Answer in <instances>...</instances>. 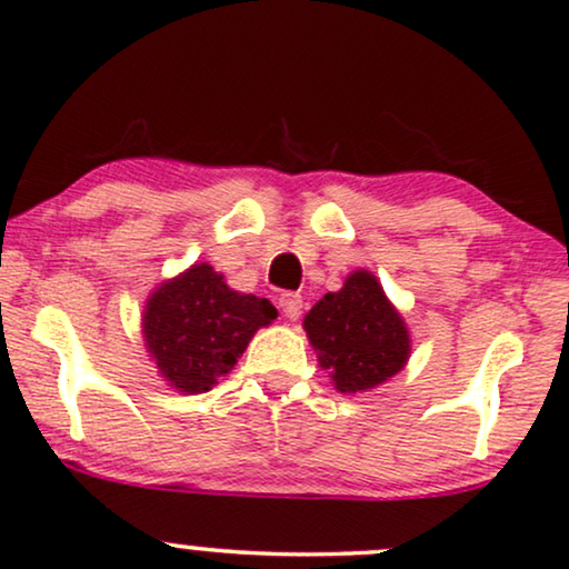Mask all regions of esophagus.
<instances>
[{
    "mask_svg": "<svg viewBox=\"0 0 569 569\" xmlns=\"http://www.w3.org/2000/svg\"><path fill=\"white\" fill-rule=\"evenodd\" d=\"M278 305H280V309H283L286 318H289V320H299L301 307H305V301H301L299 293H283Z\"/></svg>",
    "mask_w": 569,
    "mask_h": 569,
    "instance_id": "obj_1",
    "label": "esophagus"
}]
</instances>
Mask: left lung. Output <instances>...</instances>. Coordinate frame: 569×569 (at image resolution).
Wrapping results in <instances>:
<instances>
[{"mask_svg":"<svg viewBox=\"0 0 569 569\" xmlns=\"http://www.w3.org/2000/svg\"><path fill=\"white\" fill-rule=\"evenodd\" d=\"M305 330L341 393L370 391L409 359V330L368 270H355L343 289L326 293L307 312Z\"/></svg>","mask_w":569,"mask_h":569,"instance_id":"obj_1","label":"left lung"}]
</instances>
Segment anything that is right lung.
Instances as JSON below:
<instances>
[{"label": "right lung", "instance_id": "add662e5", "mask_svg": "<svg viewBox=\"0 0 569 569\" xmlns=\"http://www.w3.org/2000/svg\"><path fill=\"white\" fill-rule=\"evenodd\" d=\"M278 318L254 293H239L207 262L191 264L157 289L141 328L162 378L183 393H204L239 362L251 336Z\"/></svg>", "mask_w": 569, "mask_h": 569}]
</instances>
